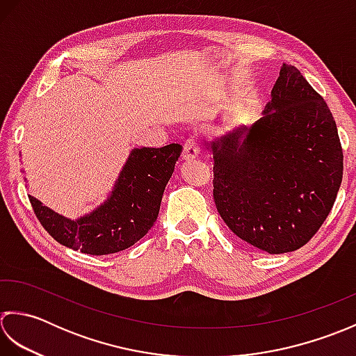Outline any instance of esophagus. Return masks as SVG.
Returning <instances> with one entry per match:
<instances>
[{
  "mask_svg": "<svg viewBox=\"0 0 356 356\" xmlns=\"http://www.w3.org/2000/svg\"><path fill=\"white\" fill-rule=\"evenodd\" d=\"M200 154V144L195 138H187L184 141V149H183V158L184 159H193L197 158Z\"/></svg>",
  "mask_w": 356,
  "mask_h": 356,
  "instance_id": "obj_1",
  "label": "esophagus"
}]
</instances>
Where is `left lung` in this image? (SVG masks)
Returning <instances> with one entry per match:
<instances>
[{
  "instance_id": "left-lung-1",
  "label": "left lung",
  "mask_w": 356,
  "mask_h": 356,
  "mask_svg": "<svg viewBox=\"0 0 356 356\" xmlns=\"http://www.w3.org/2000/svg\"><path fill=\"white\" fill-rule=\"evenodd\" d=\"M213 200L227 227L267 253L307 244L343 181L337 122L301 72L282 64L264 115L209 144Z\"/></svg>"
}]
</instances>
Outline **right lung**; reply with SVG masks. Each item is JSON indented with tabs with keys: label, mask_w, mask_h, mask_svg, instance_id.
Segmentation results:
<instances>
[{
	"label": "right lung",
	"mask_w": 356,
	"mask_h": 356,
	"mask_svg": "<svg viewBox=\"0 0 356 356\" xmlns=\"http://www.w3.org/2000/svg\"><path fill=\"white\" fill-rule=\"evenodd\" d=\"M181 150L179 144L134 149L111 197L75 221L42 206L31 195L29 200L41 226L60 244L89 255L117 253L140 241L154 226Z\"/></svg>",
	"instance_id": "right-lung-1"
}]
</instances>
